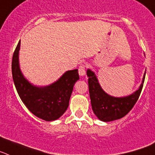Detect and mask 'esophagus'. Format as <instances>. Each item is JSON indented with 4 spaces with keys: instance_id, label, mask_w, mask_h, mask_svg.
I'll return each instance as SVG.
<instances>
[{
    "instance_id": "34e87169",
    "label": "esophagus",
    "mask_w": 155,
    "mask_h": 155,
    "mask_svg": "<svg viewBox=\"0 0 155 155\" xmlns=\"http://www.w3.org/2000/svg\"><path fill=\"white\" fill-rule=\"evenodd\" d=\"M79 76H83L86 75V65L85 64H81L80 66L79 67Z\"/></svg>"
}]
</instances>
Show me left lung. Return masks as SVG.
Masks as SVG:
<instances>
[{
	"label": "left lung",
	"instance_id": "left-lung-1",
	"mask_svg": "<svg viewBox=\"0 0 155 155\" xmlns=\"http://www.w3.org/2000/svg\"><path fill=\"white\" fill-rule=\"evenodd\" d=\"M87 74L89 77V93L94 113L100 120L111 122L124 117L135 105L142 91L146 72L139 89L129 96L122 97H115L106 94L98 83L96 75L91 69H87Z\"/></svg>",
	"mask_w": 155,
	"mask_h": 155
}]
</instances>
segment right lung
Listing matches in <instances>:
<instances>
[{
    "mask_svg": "<svg viewBox=\"0 0 155 155\" xmlns=\"http://www.w3.org/2000/svg\"><path fill=\"white\" fill-rule=\"evenodd\" d=\"M19 49L20 41L15 50L12 62L13 80L18 96L34 115L48 122L56 120L68 108L74 84L79 79L78 69L67 71L51 85L36 87L24 77L20 70Z\"/></svg>",
    "mask_w": 155,
    "mask_h": 155,
    "instance_id": "add662e5",
    "label": "right lung"
}]
</instances>
